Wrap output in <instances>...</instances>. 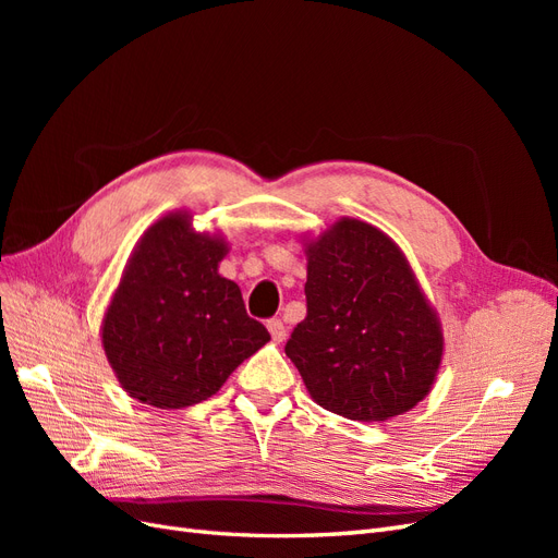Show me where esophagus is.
Instances as JSON below:
<instances>
[{
    "label": "esophagus",
    "mask_w": 558,
    "mask_h": 558,
    "mask_svg": "<svg viewBox=\"0 0 558 558\" xmlns=\"http://www.w3.org/2000/svg\"><path fill=\"white\" fill-rule=\"evenodd\" d=\"M267 330L272 335L275 342H283L286 340V324L281 318H269L267 320Z\"/></svg>",
    "instance_id": "1"
}]
</instances>
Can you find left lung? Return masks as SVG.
Listing matches in <instances>:
<instances>
[{
    "label": "left lung",
    "mask_w": 558,
    "mask_h": 558,
    "mask_svg": "<svg viewBox=\"0 0 558 558\" xmlns=\"http://www.w3.org/2000/svg\"><path fill=\"white\" fill-rule=\"evenodd\" d=\"M307 251V316L286 342L307 391L367 424L412 410L440 367L442 332L402 251L353 218Z\"/></svg>",
    "instance_id": "obj_1"
}]
</instances>
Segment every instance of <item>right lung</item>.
Listing matches in <instances>:
<instances>
[{
	"label": "right lung",
	"mask_w": 558,
	"mask_h": 558,
	"mask_svg": "<svg viewBox=\"0 0 558 558\" xmlns=\"http://www.w3.org/2000/svg\"><path fill=\"white\" fill-rule=\"evenodd\" d=\"M226 244L185 214L150 226L134 248L102 326L118 381L142 402L179 410L211 398L269 332L240 286L218 275Z\"/></svg>",
	"instance_id": "add662e5"
}]
</instances>
